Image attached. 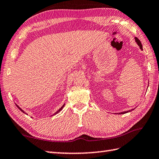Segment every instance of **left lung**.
Listing matches in <instances>:
<instances>
[{"label":"left lung","mask_w":159,"mask_h":159,"mask_svg":"<svg viewBox=\"0 0 159 159\" xmlns=\"http://www.w3.org/2000/svg\"><path fill=\"white\" fill-rule=\"evenodd\" d=\"M135 40H136V42L137 43V44L139 45L140 49H143V46H142V45H141V41H140V40H139V39H138V38H136V37H135ZM132 110H134V109H133V110H128V111H123V112H120V114H125V113L129 112V111H132Z\"/></svg>","instance_id":"left-lung-1"}]
</instances>
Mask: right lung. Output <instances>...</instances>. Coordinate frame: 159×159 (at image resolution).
<instances>
[{
    "label": "right lung",
    "mask_w": 159,
    "mask_h": 159,
    "mask_svg": "<svg viewBox=\"0 0 159 159\" xmlns=\"http://www.w3.org/2000/svg\"><path fill=\"white\" fill-rule=\"evenodd\" d=\"M64 105H63V106H62V107H61L60 109H59V110H58V111H57V112H55V113H54V114H58V113L59 112V111H61V110H62V109H63V107H64ZM16 107H18V109H19V110H20L21 111H23V113H25V111H23V110H22V109H21V108H20V107H19V106H18V105H16Z\"/></svg>",
    "instance_id": "1"
}]
</instances>
